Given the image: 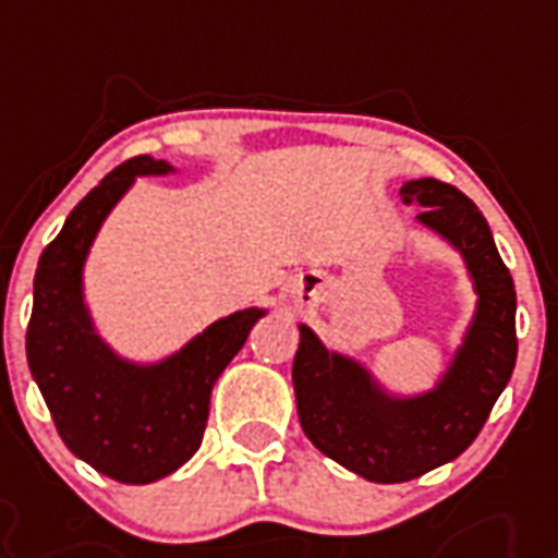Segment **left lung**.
Here are the masks:
<instances>
[{
    "mask_svg": "<svg viewBox=\"0 0 558 558\" xmlns=\"http://www.w3.org/2000/svg\"><path fill=\"white\" fill-rule=\"evenodd\" d=\"M416 222L458 248L475 287V315L437 385L390 393L359 359L327 350L306 324L292 362L298 420L318 451L373 484H402L472 446L515 367V287L484 214L454 185L411 179Z\"/></svg>",
    "mask_w": 558,
    "mask_h": 558,
    "instance_id": "8db88e82",
    "label": "left lung"
}]
</instances>
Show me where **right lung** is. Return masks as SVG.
<instances>
[{
	"label": "right lung",
	"instance_id": "right-lung-1",
	"mask_svg": "<svg viewBox=\"0 0 558 558\" xmlns=\"http://www.w3.org/2000/svg\"><path fill=\"white\" fill-rule=\"evenodd\" d=\"M173 170L153 156L118 165L74 205L34 275L25 332L31 376L74 458L121 484H153L196 454L210 388L266 315L257 306L226 315L159 362L118 356L98 336L83 298L92 243L135 179Z\"/></svg>",
	"mask_w": 558,
	"mask_h": 558
}]
</instances>
